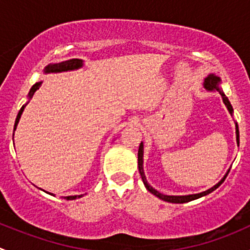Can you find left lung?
<instances>
[{
	"label": "left lung",
	"mask_w": 250,
	"mask_h": 250,
	"mask_svg": "<svg viewBox=\"0 0 250 250\" xmlns=\"http://www.w3.org/2000/svg\"><path fill=\"white\" fill-rule=\"evenodd\" d=\"M219 84H220V78H219L218 76H215V75H209V76L204 80V88H206L207 90H218V92L220 93L221 98H223L224 104H225L226 107H228L229 112L232 115V112H233L232 105H231V103L229 102L228 97L224 94L223 90L219 88ZM236 140H237V144L239 145V132H238V125H237V123H236ZM143 155H144V145H143V143H140L139 151H138V167H139V173L141 175V179H143L144 185H145V188H147V190L150 191L152 195H155L156 197L161 198V200L166 201V202H169V203H186V202H190V201L197 200V198L203 197V196L209 195V193L213 192L214 190H216V188H218L219 186L224 183V180H225L226 176H228L229 172H230V169H229L228 173L224 175V178L221 179V180L219 181L216 185H214L213 188H210L209 190H207V191H203V192H201V193H195V195H188V196H167V195H163V193L158 192L157 190H155V188H153L152 186L147 183V180H146V176H145V174H144V168H143Z\"/></svg>",
	"instance_id": "1"
}]
</instances>
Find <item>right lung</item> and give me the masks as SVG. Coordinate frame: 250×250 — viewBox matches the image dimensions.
<instances>
[{"mask_svg":"<svg viewBox=\"0 0 250 250\" xmlns=\"http://www.w3.org/2000/svg\"><path fill=\"white\" fill-rule=\"evenodd\" d=\"M83 65V62L81 59H70V60H66V62H58V64H49L48 66L44 67V74H49V72H62V71H71V70H76V69H80V67H82ZM41 87V82H37L35 83L34 85H32V88L30 89V93H29V98H31L32 95H34V93L36 92L39 88ZM24 106H21V109H20L19 113H18L17 116V120H16V125H14V130H16L17 128V125L18 122H19L20 120V116H21L22 111H24ZM52 195V193H50ZM82 197V195H77V196H67V197H65L66 200H76V198H80Z\"/></svg>","mask_w":250,"mask_h":250,"instance_id":"right-lung-1","label":"right lung"}]
</instances>
